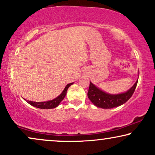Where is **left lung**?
<instances>
[{"mask_svg":"<svg viewBox=\"0 0 155 155\" xmlns=\"http://www.w3.org/2000/svg\"><path fill=\"white\" fill-rule=\"evenodd\" d=\"M137 81L138 80H137L134 85L126 92L117 94V95L106 93L90 82L87 97L90 101L97 107L110 109V108L118 107L125 103L132 97L135 90Z\"/></svg>","mask_w":155,"mask_h":155,"instance_id":"1","label":"left lung"}]
</instances>
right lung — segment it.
<instances>
[{
    "mask_svg": "<svg viewBox=\"0 0 155 155\" xmlns=\"http://www.w3.org/2000/svg\"><path fill=\"white\" fill-rule=\"evenodd\" d=\"M73 82L68 84L63 91L62 92V93L60 94L58 97L55 98L54 100H50V101H47V102H41L28 101V100H27V102H28L30 104L33 105V107L40 108V109H53V108H55L56 107H58V106L59 105L60 102L64 99V97H65V96L66 95V93H67V90L68 89V87H69L71 85H73Z\"/></svg>",
    "mask_w": 155,
    "mask_h": 155,
    "instance_id": "obj_1",
    "label": "right lung"
}]
</instances>
